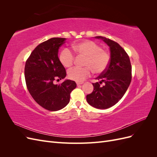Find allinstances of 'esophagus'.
<instances>
[{
    "instance_id": "esophagus-1",
    "label": "esophagus",
    "mask_w": 157,
    "mask_h": 157,
    "mask_svg": "<svg viewBox=\"0 0 157 157\" xmlns=\"http://www.w3.org/2000/svg\"><path fill=\"white\" fill-rule=\"evenodd\" d=\"M83 82H77V86H78V85H80V84H82Z\"/></svg>"
}]
</instances>
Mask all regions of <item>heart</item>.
<instances>
[{
	"label": "heart",
	"mask_w": 157,
	"mask_h": 157,
	"mask_svg": "<svg viewBox=\"0 0 157 157\" xmlns=\"http://www.w3.org/2000/svg\"><path fill=\"white\" fill-rule=\"evenodd\" d=\"M74 52L78 56L84 57V67H73L68 71V77L77 82H82L88 77L92 71L95 74L105 72L110 63L111 56L102 47L92 40H84L73 46ZM75 56L68 48L61 50L59 56L61 63L65 67H69L74 63Z\"/></svg>",
	"instance_id": "heart-1"
}]
</instances>
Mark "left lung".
<instances>
[{
    "instance_id": "1",
    "label": "left lung",
    "mask_w": 157,
    "mask_h": 157,
    "mask_svg": "<svg viewBox=\"0 0 157 157\" xmlns=\"http://www.w3.org/2000/svg\"><path fill=\"white\" fill-rule=\"evenodd\" d=\"M96 38L109 46L111 60L105 72L96 78L99 82L92 83L94 90L86 100L94 107L105 109L115 105L126 93L132 80V66L129 56L117 42L100 36ZM102 83L104 85L100 86Z\"/></svg>"
}]
</instances>
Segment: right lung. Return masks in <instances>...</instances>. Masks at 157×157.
I'll list each match as a JSON object with an SVG mask.
<instances>
[{"label": "right lung", "instance_id": "1", "mask_svg": "<svg viewBox=\"0 0 157 157\" xmlns=\"http://www.w3.org/2000/svg\"><path fill=\"white\" fill-rule=\"evenodd\" d=\"M65 38L54 37L39 44L31 52L25 65L28 91L34 100L46 110L56 111L67 105L71 92L77 87L73 80L54 84L56 79L66 77V71L58 58L59 47Z\"/></svg>", "mask_w": 157, "mask_h": 157}]
</instances>
